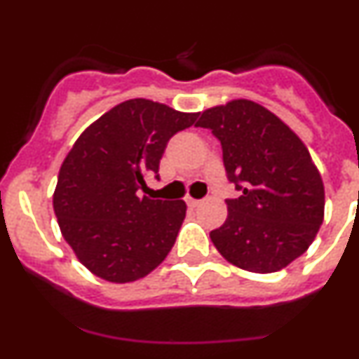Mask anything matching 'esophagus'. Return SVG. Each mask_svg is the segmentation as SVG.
<instances>
[{
    "label": "esophagus",
    "mask_w": 359,
    "mask_h": 359,
    "mask_svg": "<svg viewBox=\"0 0 359 359\" xmlns=\"http://www.w3.org/2000/svg\"><path fill=\"white\" fill-rule=\"evenodd\" d=\"M186 203H187V206H189V208H196L198 205H200V200H194V198H187L186 200Z\"/></svg>",
    "instance_id": "1"
}]
</instances>
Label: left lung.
I'll list each match as a JSON object with an SVG mask.
<instances>
[{"label": "left lung", "instance_id": "obj_1", "mask_svg": "<svg viewBox=\"0 0 359 359\" xmlns=\"http://www.w3.org/2000/svg\"><path fill=\"white\" fill-rule=\"evenodd\" d=\"M196 126L222 146L227 219L210 233L224 259L250 273H276L302 255L323 222L325 187L302 140L266 107L233 100L201 112Z\"/></svg>", "mask_w": 359, "mask_h": 359}]
</instances>
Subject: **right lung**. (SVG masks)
Here are the masks:
<instances>
[{
  "label": "right lung",
  "mask_w": 359,
  "mask_h": 359,
  "mask_svg": "<svg viewBox=\"0 0 359 359\" xmlns=\"http://www.w3.org/2000/svg\"><path fill=\"white\" fill-rule=\"evenodd\" d=\"M198 112L132 99L88 126L60 166L53 210L79 262L112 283L147 276L165 260L186 217L182 200L139 198L146 177L159 179L168 140Z\"/></svg>",
  "instance_id": "1"
}]
</instances>
